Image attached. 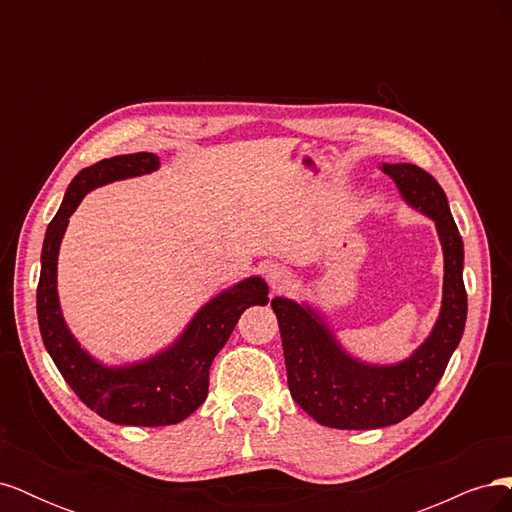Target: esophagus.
Returning a JSON list of instances; mask_svg holds the SVG:
<instances>
[{"instance_id": "obj_1", "label": "esophagus", "mask_w": 512, "mask_h": 512, "mask_svg": "<svg viewBox=\"0 0 512 512\" xmlns=\"http://www.w3.org/2000/svg\"><path fill=\"white\" fill-rule=\"evenodd\" d=\"M267 282H269V286L275 292H284L292 284V273L288 269H284V267H273L267 273Z\"/></svg>"}]
</instances>
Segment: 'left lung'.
I'll return each instance as SVG.
<instances>
[{
	"label": "left lung",
	"mask_w": 512,
	"mask_h": 512,
	"mask_svg": "<svg viewBox=\"0 0 512 512\" xmlns=\"http://www.w3.org/2000/svg\"><path fill=\"white\" fill-rule=\"evenodd\" d=\"M401 198L433 220L444 254L440 316L408 359L371 365L348 354L327 320L309 303L275 297L288 389L324 427L378 429L404 421L436 389L463 335L468 297L463 286V241L440 183L416 164H382Z\"/></svg>",
	"instance_id": "left-lung-1"
}]
</instances>
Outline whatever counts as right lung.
<instances>
[{
    "label": "right lung",
    "mask_w": 512,
    "mask_h": 512,
    "mask_svg": "<svg viewBox=\"0 0 512 512\" xmlns=\"http://www.w3.org/2000/svg\"><path fill=\"white\" fill-rule=\"evenodd\" d=\"M158 168L160 158L147 151L83 168L68 185L42 243L36 307L46 352L83 404L117 425L160 427L188 418L207 399L209 367L241 314L252 305L269 303L267 282L258 275L245 277L200 307L168 348L128 365H104L76 342L61 314L57 294L59 245L70 215L100 185L149 175Z\"/></svg>",
    "instance_id": "right-lung-1"
}]
</instances>
